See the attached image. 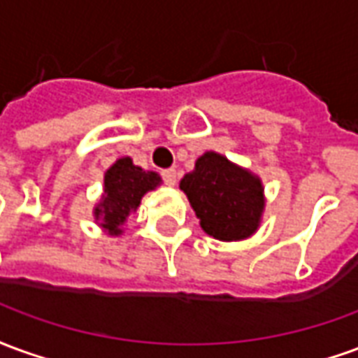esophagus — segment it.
I'll return each mask as SVG.
<instances>
[{"instance_id": "obj_1", "label": "esophagus", "mask_w": 358, "mask_h": 358, "mask_svg": "<svg viewBox=\"0 0 358 358\" xmlns=\"http://www.w3.org/2000/svg\"><path fill=\"white\" fill-rule=\"evenodd\" d=\"M161 178H163V182L166 184V186H174V184H176V178H178V174H176L174 169H164V171L161 172Z\"/></svg>"}]
</instances>
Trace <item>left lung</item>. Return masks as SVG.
I'll use <instances>...</instances> for the list:
<instances>
[{"mask_svg": "<svg viewBox=\"0 0 358 358\" xmlns=\"http://www.w3.org/2000/svg\"><path fill=\"white\" fill-rule=\"evenodd\" d=\"M205 232L222 241L249 238L263 213V186L218 153H205L180 182Z\"/></svg>", "mask_w": 358, "mask_h": 358, "instance_id": "left-lung-1", "label": "left lung"}]
</instances>
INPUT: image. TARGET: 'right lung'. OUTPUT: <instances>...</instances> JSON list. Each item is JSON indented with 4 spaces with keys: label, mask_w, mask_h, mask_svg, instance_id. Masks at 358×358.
<instances>
[{
    "label": "right lung",
    "mask_w": 358,
    "mask_h": 358,
    "mask_svg": "<svg viewBox=\"0 0 358 358\" xmlns=\"http://www.w3.org/2000/svg\"><path fill=\"white\" fill-rule=\"evenodd\" d=\"M159 182V174L136 166L132 159H118L105 174V194L95 207V218H101V226L110 236H118L122 232L120 226L138 209L143 194L155 189Z\"/></svg>",
    "instance_id": "1"
}]
</instances>
